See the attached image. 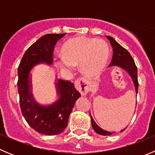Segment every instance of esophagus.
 I'll list each match as a JSON object with an SVG mask.
<instances>
[{
    "label": "esophagus",
    "instance_id": "obj_1",
    "mask_svg": "<svg viewBox=\"0 0 155 155\" xmlns=\"http://www.w3.org/2000/svg\"><path fill=\"white\" fill-rule=\"evenodd\" d=\"M75 87L82 95L86 94L89 91L88 84L85 78H79L75 82Z\"/></svg>",
    "mask_w": 155,
    "mask_h": 155
}]
</instances>
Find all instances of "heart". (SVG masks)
<instances>
[{"label":"heart","instance_id":"1","mask_svg":"<svg viewBox=\"0 0 155 155\" xmlns=\"http://www.w3.org/2000/svg\"><path fill=\"white\" fill-rule=\"evenodd\" d=\"M61 57L56 64L63 71H70L79 64V69L87 76L95 75L105 67L109 58L108 45L101 39L74 37L67 41L61 50Z\"/></svg>","mask_w":155,"mask_h":155}]
</instances>
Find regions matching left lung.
Listing matches in <instances>:
<instances>
[{
	"mask_svg": "<svg viewBox=\"0 0 155 155\" xmlns=\"http://www.w3.org/2000/svg\"><path fill=\"white\" fill-rule=\"evenodd\" d=\"M106 37L110 42V44L112 47V51H113V55H112V61H111L110 64H109V67L117 66L125 70L127 73L129 74V76H130L131 79H132L134 87H135L136 94H137L139 87L138 79H137V68L136 66L135 62H134L132 56L128 52L127 50L123 48L118 42L115 41V39L112 38V37H109V36H106ZM90 116L93 129L94 130V131L97 134L103 136H109L113 134L114 132H109V131L105 130L100 127L96 124V122L94 121L91 114ZM126 127L124 129L121 130V132L124 131Z\"/></svg>",
	"mask_w": 155,
	"mask_h": 155,
	"instance_id": "obj_1",
	"label": "left lung"
}]
</instances>
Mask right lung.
<instances>
[{"instance_id":"obj_1","label":"right lung","mask_w":155,"mask_h":155,"mask_svg":"<svg viewBox=\"0 0 155 155\" xmlns=\"http://www.w3.org/2000/svg\"><path fill=\"white\" fill-rule=\"evenodd\" d=\"M65 34H48L43 36L26 50L18 68V92L21 113L31 127L45 135H57L68 124L69 116L81 94L73 83L56 78L55 88L58 98L49 105H41L32 93L31 70L36 65L53 64V50L58 40Z\"/></svg>"}]
</instances>
